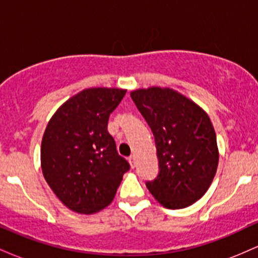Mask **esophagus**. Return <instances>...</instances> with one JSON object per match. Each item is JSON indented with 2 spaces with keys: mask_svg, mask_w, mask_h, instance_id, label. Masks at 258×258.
Here are the masks:
<instances>
[{
  "mask_svg": "<svg viewBox=\"0 0 258 258\" xmlns=\"http://www.w3.org/2000/svg\"><path fill=\"white\" fill-rule=\"evenodd\" d=\"M128 161H130V164H131V167L135 168V167H136V159H135V155L130 156Z\"/></svg>",
  "mask_w": 258,
  "mask_h": 258,
  "instance_id": "1",
  "label": "esophagus"
}]
</instances>
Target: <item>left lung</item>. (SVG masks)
<instances>
[{
    "label": "left lung",
    "mask_w": 258,
    "mask_h": 258,
    "mask_svg": "<svg viewBox=\"0 0 258 258\" xmlns=\"http://www.w3.org/2000/svg\"><path fill=\"white\" fill-rule=\"evenodd\" d=\"M155 137L159 174L147 188L167 209H183L206 193L217 171L218 148L209 115L171 88L131 92Z\"/></svg>",
    "instance_id": "obj_1"
}]
</instances>
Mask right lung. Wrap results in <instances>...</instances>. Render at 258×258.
I'll return each mask as SVG.
<instances>
[{"label":"right lung","instance_id":"right-lung-1","mask_svg":"<svg viewBox=\"0 0 258 258\" xmlns=\"http://www.w3.org/2000/svg\"><path fill=\"white\" fill-rule=\"evenodd\" d=\"M126 90L88 88L64 103L49 120L41 144V167L68 209L90 215L114 199L130 164L119 155L108 121Z\"/></svg>","mask_w":258,"mask_h":258}]
</instances>
